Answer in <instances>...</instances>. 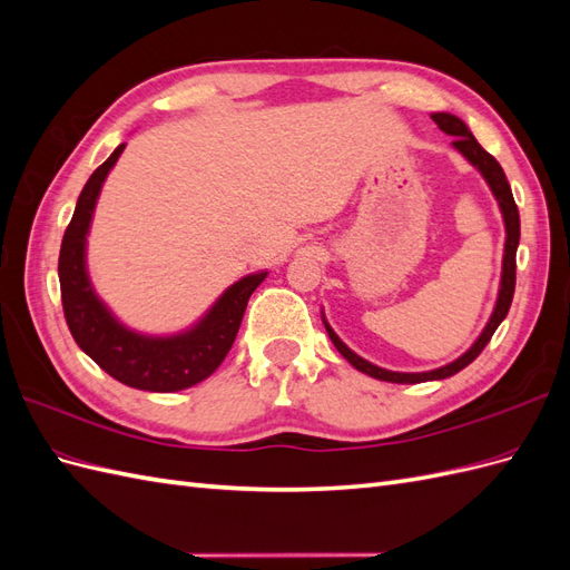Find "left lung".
<instances>
[{"mask_svg":"<svg viewBox=\"0 0 570 570\" xmlns=\"http://www.w3.org/2000/svg\"><path fill=\"white\" fill-rule=\"evenodd\" d=\"M433 120L438 124V128L446 135H454V147L463 154L465 159H469L480 174L482 178L488 180L490 189L494 193L497 202H499V209H502L504 214V223H507V245H504V268H502V287H499V299H497V306H494V314L490 318V323L485 325V331H482V335L475 340L473 347L465 352L463 356H459L456 361H452V364H446L438 371H428V373H394V371H385V368H377L373 364H368L366 358H361L358 354H354L347 344H344L335 333L333 327L327 325L325 321V331L327 335H331L333 344L337 347V352L350 361V364L366 373L371 377H377V381H387V383H402V385H413V383H425V381H442V377H450L454 373H459L461 368H465L471 364V361L478 358V354L488 347V342L492 340L494 331L499 327V323H502L509 314V306H511V299H513V289H515V249H519V239H521V218H519V206H515L513 202V195H511V185L504 176L502 166H499V161L492 157V154H488L485 149H482L478 145L475 137L471 135V130L465 128V124L461 118L452 116V114H433Z\"/></svg>","mask_w":570,"mask_h":570,"instance_id":"obj_1","label":"left lung"}]
</instances>
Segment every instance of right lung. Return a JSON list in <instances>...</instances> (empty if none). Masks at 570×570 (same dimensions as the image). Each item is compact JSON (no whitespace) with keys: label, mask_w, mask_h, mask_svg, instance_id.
<instances>
[{"label":"right lung","mask_w":570,"mask_h":570,"mask_svg":"<svg viewBox=\"0 0 570 570\" xmlns=\"http://www.w3.org/2000/svg\"><path fill=\"white\" fill-rule=\"evenodd\" d=\"M126 145H118L101 164L78 197L71 223L59 252L61 304L78 347L118 383L147 392H176L209 377L230 352L243 323L252 292L268 273H254L223 292L193 331L174 337H145L126 331L101 304L85 271V235H88L101 183Z\"/></svg>","instance_id":"1"}]
</instances>
